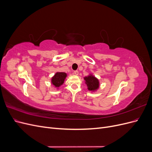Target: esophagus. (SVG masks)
Here are the masks:
<instances>
[{
  "label": "esophagus",
  "mask_w": 152,
  "mask_h": 152,
  "mask_svg": "<svg viewBox=\"0 0 152 152\" xmlns=\"http://www.w3.org/2000/svg\"><path fill=\"white\" fill-rule=\"evenodd\" d=\"M73 73H74V74L76 75H79V71L75 70V71H74V72H73Z\"/></svg>",
  "instance_id": "1"
}]
</instances>
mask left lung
Here are the masks:
<instances>
[{
  "label": "left lung",
  "instance_id": "1",
  "mask_svg": "<svg viewBox=\"0 0 152 152\" xmlns=\"http://www.w3.org/2000/svg\"><path fill=\"white\" fill-rule=\"evenodd\" d=\"M84 79L85 80V83L87 86V89L89 91L94 92L99 89V80L93 75L89 74L88 76L85 77Z\"/></svg>",
  "mask_w": 152,
  "mask_h": 152
}]
</instances>
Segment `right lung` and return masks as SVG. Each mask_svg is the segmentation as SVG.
<instances>
[{
  "label": "right lung",
  "instance_id": "add662e5",
  "mask_svg": "<svg viewBox=\"0 0 152 152\" xmlns=\"http://www.w3.org/2000/svg\"><path fill=\"white\" fill-rule=\"evenodd\" d=\"M66 77L67 74L65 72H56L52 77L51 84L58 89L59 87L63 84Z\"/></svg>",
  "mask_w": 152,
  "mask_h": 152
}]
</instances>
